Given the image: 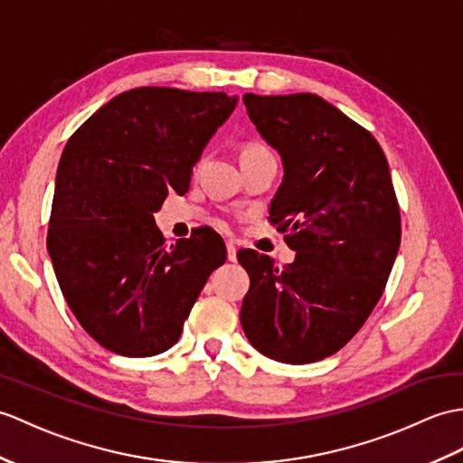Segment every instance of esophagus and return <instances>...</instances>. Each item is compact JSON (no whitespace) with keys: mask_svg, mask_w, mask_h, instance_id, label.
<instances>
[{"mask_svg":"<svg viewBox=\"0 0 463 463\" xmlns=\"http://www.w3.org/2000/svg\"><path fill=\"white\" fill-rule=\"evenodd\" d=\"M227 256H229L231 262H236V244L232 241L227 242Z\"/></svg>","mask_w":463,"mask_h":463,"instance_id":"1","label":"esophagus"}]
</instances>
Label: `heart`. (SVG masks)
Here are the masks:
<instances>
[{
  "instance_id": "obj_1",
  "label": "heart",
  "mask_w": 463,
  "mask_h": 463,
  "mask_svg": "<svg viewBox=\"0 0 463 463\" xmlns=\"http://www.w3.org/2000/svg\"><path fill=\"white\" fill-rule=\"evenodd\" d=\"M260 149H264V147H262V146H256V144H249V146H244V149H242L241 157H246V156H250V154H254V152H260Z\"/></svg>"
}]
</instances>
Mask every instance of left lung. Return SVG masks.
<instances>
[{
  "mask_svg": "<svg viewBox=\"0 0 463 463\" xmlns=\"http://www.w3.org/2000/svg\"><path fill=\"white\" fill-rule=\"evenodd\" d=\"M282 157L270 221L296 260L241 250L250 276L241 324L256 351L304 364L347 345L381 299L401 246V209L377 139L317 94H244Z\"/></svg>",
  "mask_w": 463,
  "mask_h": 463,
  "instance_id": "obj_1",
  "label": "left lung"
}]
</instances>
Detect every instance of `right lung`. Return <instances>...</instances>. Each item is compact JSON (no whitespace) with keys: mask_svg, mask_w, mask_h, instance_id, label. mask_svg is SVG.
I'll use <instances>...</instances> for the list:
<instances>
[{"mask_svg":"<svg viewBox=\"0 0 463 463\" xmlns=\"http://www.w3.org/2000/svg\"><path fill=\"white\" fill-rule=\"evenodd\" d=\"M236 96L142 86L114 96L62 149L47 250L79 324L104 349L152 357L174 347L211 272L227 260L201 229L167 244L154 221Z\"/></svg>","mask_w":463,"mask_h":463,"instance_id":"obj_1","label":"right lung"}]
</instances>
